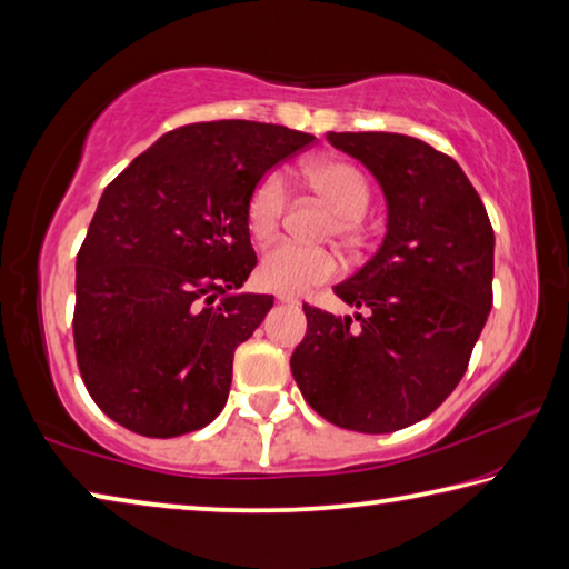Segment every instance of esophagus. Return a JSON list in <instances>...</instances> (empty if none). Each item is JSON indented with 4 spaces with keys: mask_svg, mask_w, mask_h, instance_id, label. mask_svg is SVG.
<instances>
[{
    "mask_svg": "<svg viewBox=\"0 0 569 569\" xmlns=\"http://www.w3.org/2000/svg\"><path fill=\"white\" fill-rule=\"evenodd\" d=\"M276 298H278V301H281V303H291V306H296V303H298V298H296V296H291V293H278Z\"/></svg>",
    "mask_w": 569,
    "mask_h": 569,
    "instance_id": "34e87169",
    "label": "esophagus"
}]
</instances>
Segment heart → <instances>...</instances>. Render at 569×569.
Returning a JSON list of instances; mask_svg holds the SVG:
<instances>
[{
  "label": "heart",
  "instance_id": "obj_1",
  "mask_svg": "<svg viewBox=\"0 0 569 569\" xmlns=\"http://www.w3.org/2000/svg\"><path fill=\"white\" fill-rule=\"evenodd\" d=\"M308 186L329 200L336 210V233L353 236L371 203V182L349 160H313L303 166ZM288 206L286 178L278 170L266 172L250 190L246 203V226L256 240H268L281 226ZM341 271L339 256L329 248L303 246L296 240H278L258 263V283L278 293H303L311 286L331 281Z\"/></svg>",
  "mask_w": 569,
  "mask_h": 569
}]
</instances>
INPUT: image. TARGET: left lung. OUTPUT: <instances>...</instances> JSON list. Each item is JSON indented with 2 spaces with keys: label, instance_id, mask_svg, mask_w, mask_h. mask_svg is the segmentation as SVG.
<instances>
[{
  "label": "left lung",
  "instance_id": "obj_1",
  "mask_svg": "<svg viewBox=\"0 0 569 569\" xmlns=\"http://www.w3.org/2000/svg\"><path fill=\"white\" fill-rule=\"evenodd\" d=\"M381 182V248L333 293L366 316L303 306L293 379L316 413L361 435L429 417L465 377L492 308L495 230L477 190L445 152L397 132H329Z\"/></svg>",
  "mask_w": 569,
  "mask_h": 569
}]
</instances>
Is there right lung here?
<instances>
[{
  "label": "right lung",
  "mask_w": 569,
  "mask_h": 569,
  "mask_svg": "<svg viewBox=\"0 0 569 569\" xmlns=\"http://www.w3.org/2000/svg\"><path fill=\"white\" fill-rule=\"evenodd\" d=\"M313 134L250 120L170 130L108 188L77 253L72 336L92 401L152 439L223 411L233 353L273 296L233 293L253 271L246 203Z\"/></svg>",
  "instance_id": "right-lung-1"
}]
</instances>
